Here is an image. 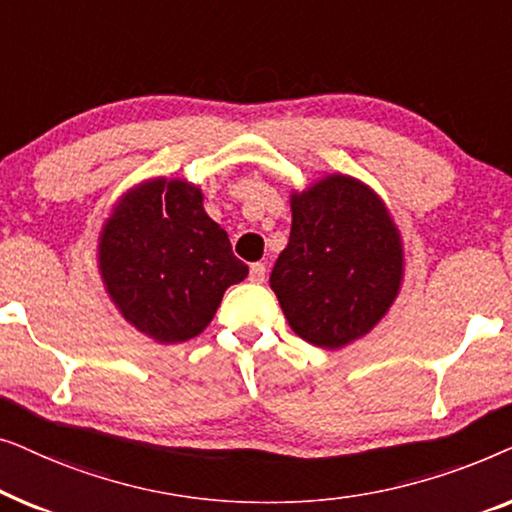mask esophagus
<instances>
[{
	"mask_svg": "<svg viewBox=\"0 0 512 512\" xmlns=\"http://www.w3.org/2000/svg\"><path fill=\"white\" fill-rule=\"evenodd\" d=\"M249 279H251V282H256V284L265 282V265L263 263L251 265V268H249Z\"/></svg>",
	"mask_w": 512,
	"mask_h": 512,
	"instance_id": "34e87169",
	"label": "esophagus"
}]
</instances>
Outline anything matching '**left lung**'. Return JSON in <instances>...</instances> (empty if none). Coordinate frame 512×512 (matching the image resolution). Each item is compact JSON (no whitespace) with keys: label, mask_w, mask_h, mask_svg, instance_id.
Here are the masks:
<instances>
[{"label":"left lung","mask_w":512,"mask_h":512,"mask_svg":"<svg viewBox=\"0 0 512 512\" xmlns=\"http://www.w3.org/2000/svg\"><path fill=\"white\" fill-rule=\"evenodd\" d=\"M403 237L361 179L324 174L291 191V237L270 275L291 331L340 349L368 335L403 284Z\"/></svg>","instance_id":"obj_1"}]
</instances>
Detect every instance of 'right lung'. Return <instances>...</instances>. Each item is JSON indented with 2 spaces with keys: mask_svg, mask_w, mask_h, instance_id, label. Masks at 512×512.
I'll use <instances>...</instances> for the list:
<instances>
[{
  "mask_svg": "<svg viewBox=\"0 0 512 512\" xmlns=\"http://www.w3.org/2000/svg\"><path fill=\"white\" fill-rule=\"evenodd\" d=\"M202 188L151 177L128 188L97 237V270L121 317L158 345L200 335L249 268L202 207Z\"/></svg>",
  "mask_w": 512,
  "mask_h": 512,
  "instance_id": "right-lung-1",
  "label": "right lung"
}]
</instances>
